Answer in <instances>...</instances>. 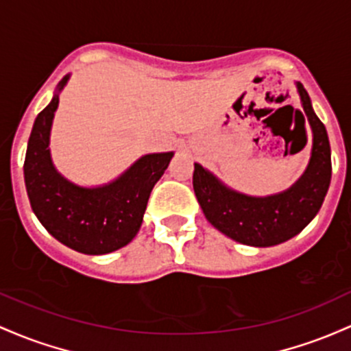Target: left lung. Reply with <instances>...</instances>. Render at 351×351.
I'll list each match as a JSON object with an SVG mask.
<instances>
[{
  "mask_svg": "<svg viewBox=\"0 0 351 351\" xmlns=\"http://www.w3.org/2000/svg\"><path fill=\"white\" fill-rule=\"evenodd\" d=\"M303 111L313 131L312 159L293 187L270 197H249L230 191L202 165L195 164L192 184L208 222L227 237L254 247H270L292 239L308 226L328 191L332 156L324 123L313 112L308 93L297 82Z\"/></svg>",
  "mask_w": 351,
  "mask_h": 351,
  "instance_id": "obj_1",
  "label": "left lung"
}]
</instances>
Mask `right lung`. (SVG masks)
<instances>
[{
    "label": "right lung",
    "mask_w": 351,
    "mask_h": 351,
    "mask_svg": "<svg viewBox=\"0 0 351 351\" xmlns=\"http://www.w3.org/2000/svg\"><path fill=\"white\" fill-rule=\"evenodd\" d=\"M68 77L59 82V90ZM58 102L54 94L53 101L38 114L27 141L25 182L31 208L43 227L69 249L88 255L109 254L136 237L152 187L174 154L141 157L109 186H74L58 174L49 157V131Z\"/></svg>",
    "instance_id": "1"
}]
</instances>
